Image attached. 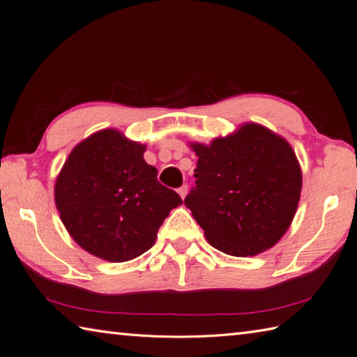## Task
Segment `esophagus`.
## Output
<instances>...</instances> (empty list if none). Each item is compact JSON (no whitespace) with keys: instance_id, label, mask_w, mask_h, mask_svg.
Here are the masks:
<instances>
[{"instance_id":"obj_1","label":"esophagus","mask_w":357,"mask_h":357,"mask_svg":"<svg viewBox=\"0 0 357 357\" xmlns=\"http://www.w3.org/2000/svg\"><path fill=\"white\" fill-rule=\"evenodd\" d=\"M177 192H178V195L181 197V199L185 200V197L188 195V186L186 185H183V186H180L178 189H177Z\"/></svg>"}]
</instances>
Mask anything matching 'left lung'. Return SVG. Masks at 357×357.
Instances as JSON below:
<instances>
[{
	"label": "left lung",
	"instance_id": "1",
	"mask_svg": "<svg viewBox=\"0 0 357 357\" xmlns=\"http://www.w3.org/2000/svg\"><path fill=\"white\" fill-rule=\"evenodd\" d=\"M199 157L186 208L208 243L232 257H255L273 248L295 217L303 172L280 134L243 123L209 145L189 144Z\"/></svg>",
	"mask_w": 357,
	"mask_h": 357
}]
</instances>
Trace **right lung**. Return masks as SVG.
<instances>
[{
	"label": "right lung",
	"mask_w": 357,
	"mask_h": 357,
	"mask_svg": "<svg viewBox=\"0 0 357 357\" xmlns=\"http://www.w3.org/2000/svg\"><path fill=\"white\" fill-rule=\"evenodd\" d=\"M145 151L121 131L100 130L71 149L54 181V203L71 238L109 263L151 249L165 218L183 203L158 183Z\"/></svg>",
	"instance_id": "obj_1"
}]
</instances>
